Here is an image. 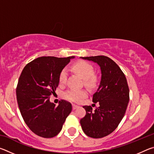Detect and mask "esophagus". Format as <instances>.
<instances>
[{
  "label": "esophagus",
  "mask_w": 154,
  "mask_h": 154,
  "mask_svg": "<svg viewBox=\"0 0 154 154\" xmlns=\"http://www.w3.org/2000/svg\"><path fill=\"white\" fill-rule=\"evenodd\" d=\"M77 108H79V106H77L76 105H74V104H72V109L75 110V109H76Z\"/></svg>",
  "instance_id": "1"
}]
</instances>
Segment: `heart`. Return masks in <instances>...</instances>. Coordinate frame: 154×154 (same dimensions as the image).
<instances>
[{
  "label": "heart",
  "mask_w": 154,
  "mask_h": 154,
  "mask_svg": "<svg viewBox=\"0 0 154 154\" xmlns=\"http://www.w3.org/2000/svg\"><path fill=\"white\" fill-rule=\"evenodd\" d=\"M72 69L79 74L82 79L85 80L87 85H92L94 83V80L92 77L94 74V69L92 65L88 62L80 61L76 62L72 66ZM67 70L62 69L60 73L59 80L60 83H64L67 78ZM87 95V92L85 90H70L64 94V96L67 100L75 103H79Z\"/></svg>",
  "instance_id": "b5f03b06"
}]
</instances>
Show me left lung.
Returning <instances> with one entry per match:
<instances>
[{"mask_svg":"<svg viewBox=\"0 0 154 154\" xmlns=\"http://www.w3.org/2000/svg\"><path fill=\"white\" fill-rule=\"evenodd\" d=\"M80 58L97 64L101 72L100 84L92 100L100 106L94 111L92 106H83L86 114L80 124L88 137L102 138L113 132L124 118L129 102L128 85L120 68L111 58L105 56Z\"/></svg>","mask_w":154,"mask_h":154,"instance_id":"obj_1","label":"left lung"}]
</instances>
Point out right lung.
<instances>
[{"label": "right lung", "instance_id": "right-lung-1", "mask_svg": "<svg viewBox=\"0 0 154 154\" xmlns=\"http://www.w3.org/2000/svg\"><path fill=\"white\" fill-rule=\"evenodd\" d=\"M75 58L40 57L26 65L21 73L16 89L18 106L25 123L38 136H56L71 113V103L62 100L56 106L49 97L56 94L61 71Z\"/></svg>", "mask_w": 154, "mask_h": 154}]
</instances>
